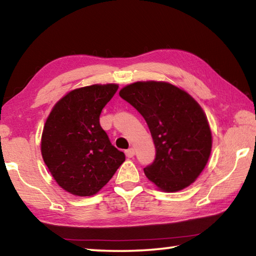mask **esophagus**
Instances as JSON below:
<instances>
[{
	"mask_svg": "<svg viewBox=\"0 0 256 256\" xmlns=\"http://www.w3.org/2000/svg\"><path fill=\"white\" fill-rule=\"evenodd\" d=\"M125 154H126L128 158H132L134 154H136V150H134L133 148H130L128 149L126 151H125Z\"/></svg>",
	"mask_w": 256,
	"mask_h": 256,
	"instance_id": "1",
	"label": "esophagus"
}]
</instances>
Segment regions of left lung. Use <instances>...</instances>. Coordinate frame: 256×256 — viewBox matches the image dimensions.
<instances>
[{
    "instance_id": "obj_1",
    "label": "left lung",
    "mask_w": 256,
    "mask_h": 256,
    "mask_svg": "<svg viewBox=\"0 0 256 256\" xmlns=\"http://www.w3.org/2000/svg\"><path fill=\"white\" fill-rule=\"evenodd\" d=\"M120 96L144 116L156 146L148 180L164 192H177L196 182L209 160L212 134L206 112L183 89L162 81H138Z\"/></svg>"
}]
</instances>
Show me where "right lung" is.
Returning a JSON list of instances; mask_svg holds the SVG:
<instances>
[{"label": "right lung", "instance_id": "1", "mask_svg": "<svg viewBox=\"0 0 256 256\" xmlns=\"http://www.w3.org/2000/svg\"><path fill=\"white\" fill-rule=\"evenodd\" d=\"M118 84H92L68 92L46 120L40 150L60 188L90 196L105 186L124 162L125 154L110 144L99 123L102 108Z\"/></svg>", "mask_w": 256, "mask_h": 256}]
</instances>
